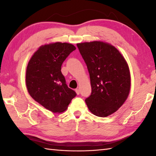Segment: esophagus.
I'll return each mask as SVG.
<instances>
[{
  "mask_svg": "<svg viewBox=\"0 0 156 156\" xmlns=\"http://www.w3.org/2000/svg\"><path fill=\"white\" fill-rule=\"evenodd\" d=\"M75 91H76V94H77V95L80 94V90H79L78 89H76V90H75Z\"/></svg>",
  "mask_w": 156,
  "mask_h": 156,
  "instance_id": "obj_1",
  "label": "esophagus"
}]
</instances>
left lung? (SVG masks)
<instances>
[{
  "label": "left lung",
  "instance_id": "8db88e82",
  "mask_svg": "<svg viewBox=\"0 0 156 156\" xmlns=\"http://www.w3.org/2000/svg\"><path fill=\"white\" fill-rule=\"evenodd\" d=\"M77 47L90 76L91 94L86 104L94 115L107 117L129 96L131 74L127 62L114 46L105 42H85Z\"/></svg>",
  "mask_w": 156,
  "mask_h": 156
}]
</instances>
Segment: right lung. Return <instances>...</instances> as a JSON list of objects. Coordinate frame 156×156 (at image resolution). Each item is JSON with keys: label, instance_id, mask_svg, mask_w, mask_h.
<instances>
[{"label": "right lung", "instance_id": "1", "mask_svg": "<svg viewBox=\"0 0 156 156\" xmlns=\"http://www.w3.org/2000/svg\"><path fill=\"white\" fill-rule=\"evenodd\" d=\"M75 49L70 43L45 44L36 51L27 64L25 80L29 94L53 113L65 112L76 96L61 72L62 62Z\"/></svg>", "mask_w": 156, "mask_h": 156}]
</instances>
